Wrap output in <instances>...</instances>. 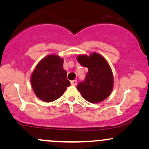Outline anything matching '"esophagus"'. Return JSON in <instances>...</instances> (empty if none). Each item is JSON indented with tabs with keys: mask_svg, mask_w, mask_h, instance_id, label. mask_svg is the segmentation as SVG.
Listing matches in <instances>:
<instances>
[{
	"mask_svg": "<svg viewBox=\"0 0 149 149\" xmlns=\"http://www.w3.org/2000/svg\"><path fill=\"white\" fill-rule=\"evenodd\" d=\"M71 84L72 85H76L77 84V80H71Z\"/></svg>",
	"mask_w": 149,
	"mask_h": 149,
	"instance_id": "obj_1",
	"label": "esophagus"
}]
</instances>
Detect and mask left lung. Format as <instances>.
Returning <instances> with one entry per match:
<instances>
[{
	"instance_id": "8db88e82",
	"label": "left lung",
	"mask_w": 149,
	"mask_h": 149,
	"mask_svg": "<svg viewBox=\"0 0 149 149\" xmlns=\"http://www.w3.org/2000/svg\"><path fill=\"white\" fill-rule=\"evenodd\" d=\"M77 60L88 69L85 79L77 85L83 98L90 103H99L110 95L113 86V76L107 61L100 54L79 55Z\"/></svg>"
}]
</instances>
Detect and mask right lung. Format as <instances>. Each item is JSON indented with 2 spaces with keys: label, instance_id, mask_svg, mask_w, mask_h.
<instances>
[{
  "label": "right lung",
  "instance_id": "right-lung-1",
  "mask_svg": "<svg viewBox=\"0 0 149 149\" xmlns=\"http://www.w3.org/2000/svg\"><path fill=\"white\" fill-rule=\"evenodd\" d=\"M64 60L51 54L42 59L34 69L31 78L32 88L38 98L52 102L64 94L70 81L66 79V71L63 69Z\"/></svg>",
  "mask_w": 149,
  "mask_h": 149
}]
</instances>
